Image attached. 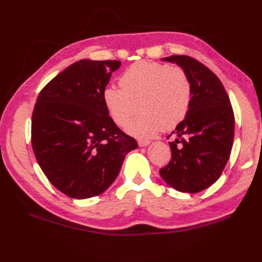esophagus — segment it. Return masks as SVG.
<instances>
[{
    "label": "esophagus",
    "mask_w": 262,
    "mask_h": 262,
    "mask_svg": "<svg viewBox=\"0 0 262 262\" xmlns=\"http://www.w3.org/2000/svg\"><path fill=\"white\" fill-rule=\"evenodd\" d=\"M137 143H138V145H140V146H146L149 144V141L148 140H141V138H140V140L137 141Z\"/></svg>",
    "instance_id": "34e87169"
}]
</instances>
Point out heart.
I'll return each instance as SVG.
<instances>
[{
    "mask_svg": "<svg viewBox=\"0 0 262 262\" xmlns=\"http://www.w3.org/2000/svg\"><path fill=\"white\" fill-rule=\"evenodd\" d=\"M119 85L104 89L103 103L118 126L126 125L138 105L141 111L126 130L140 137H151L162 127H176L191 103V82L180 66L138 60L122 72Z\"/></svg>",
    "mask_w": 262,
    "mask_h": 262,
    "instance_id": "obj_1",
    "label": "heart"
}]
</instances>
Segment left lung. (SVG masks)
<instances>
[{
  "label": "left lung",
  "mask_w": 262,
  "mask_h": 262,
  "mask_svg": "<svg viewBox=\"0 0 262 262\" xmlns=\"http://www.w3.org/2000/svg\"><path fill=\"white\" fill-rule=\"evenodd\" d=\"M162 59L187 72L192 96L187 116L172 132L177 138L169 142L171 160L160 174L177 190L199 192L219 179L229 161L234 113L224 85L207 66L186 55Z\"/></svg>",
  "instance_id": "obj_1"
}]
</instances>
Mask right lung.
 I'll list each match as a JSON object with an SVG mask.
<instances>
[{"instance_id": "add662e5", "label": "right lung", "mask_w": 262, "mask_h": 262, "mask_svg": "<svg viewBox=\"0 0 262 262\" xmlns=\"http://www.w3.org/2000/svg\"><path fill=\"white\" fill-rule=\"evenodd\" d=\"M119 60L81 59L42 88L31 119V144L47 179L66 196L107 190L128 152L138 147L120 130L102 93Z\"/></svg>"}]
</instances>
